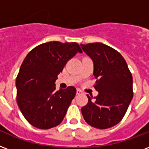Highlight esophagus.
Here are the masks:
<instances>
[{
  "label": "esophagus",
  "instance_id": "esophagus-1",
  "mask_svg": "<svg viewBox=\"0 0 149 149\" xmlns=\"http://www.w3.org/2000/svg\"><path fill=\"white\" fill-rule=\"evenodd\" d=\"M77 95L83 94V91H81V90H80V89H77Z\"/></svg>",
  "mask_w": 149,
  "mask_h": 149
}]
</instances>
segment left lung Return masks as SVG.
Masks as SVG:
<instances>
[{
    "label": "left lung",
    "instance_id": "left-lung-1",
    "mask_svg": "<svg viewBox=\"0 0 149 149\" xmlns=\"http://www.w3.org/2000/svg\"><path fill=\"white\" fill-rule=\"evenodd\" d=\"M83 51L94 64V88L99 94L81 108L85 122L104 130L117 125L126 113L133 99V77L121 54L101 42L84 45Z\"/></svg>",
    "mask_w": 149,
    "mask_h": 149
}]
</instances>
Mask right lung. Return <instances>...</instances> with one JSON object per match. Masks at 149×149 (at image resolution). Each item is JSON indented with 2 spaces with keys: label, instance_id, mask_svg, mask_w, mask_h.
<instances>
[{
  "label": "right lung",
  "instance_id": "right-lung-1",
  "mask_svg": "<svg viewBox=\"0 0 149 149\" xmlns=\"http://www.w3.org/2000/svg\"><path fill=\"white\" fill-rule=\"evenodd\" d=\"M77 53L82 50L77 42L53 41L37 46L24 58L16 80V101L31 125L48 130L62 122L77 90L69 86L57 91L55 81Z\"/></svg>",
  "mask_w": 149,
  "mask_h": 149
}]
</instances>
